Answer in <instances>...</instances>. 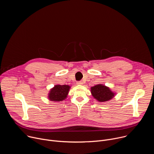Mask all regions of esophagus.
<instances>
[{
	"label": "esophagus",
	"mask_w": 154,
	"mask_h": 154,
	"mask_svg": "<svg viewBox=\"0 0 154 154\" xmlns=\"http://www.w3.org/2000/svg\"><path fill=\"white\" fill-rule=\"evenodd\" d=\"M77 85H82L83 82L82 81H78V82H77Z\"/></svg>",
	"instance_id": "obj_1"
}]
</instances>
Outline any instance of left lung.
<instances>
[{
  "label": "left lung",
  "mask_w": 154,
  "mask_h": 154,
  "mask_svg": "<svg viewBox=\"0 0 154 154\" xmlns=\"http://www.w3.org/2000/svg\"><path fill=\"white\" fill-rule=\"evenodd\" d=\"M93 96L99 102H103L112 99L115 94L109 90L108 87L103 85H97L91 88Z\"/></svg>",
  "instance_id": "8db88e82"
}]
</instances>
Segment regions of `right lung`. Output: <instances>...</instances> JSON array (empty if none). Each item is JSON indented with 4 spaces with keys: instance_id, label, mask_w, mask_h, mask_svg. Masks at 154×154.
<instances>
[{
    "instance_id": "1",
    "label": "right lung",
    "mask_w": 154,
    "mask_h": 154,
    "mask_svg": "<svg viewBox=\"0 0 154 154\" xmlns=\"http://www.w3.org/2000/svg\"><path fill=\"white\" fill-rule=\"evenodd\" d=\"M70 86L69 85H55L51 89L49 98L52 101H62L67 97Z\"/></svg>"
}]
</instances>
